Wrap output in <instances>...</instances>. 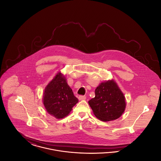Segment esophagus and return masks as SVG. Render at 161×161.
<instances>
[{"label":"esophagus","mask_w":161,"mask_h":161,"mask_svg":"<svg viewBox=\"0 0 161 161\" xmlns=\"http://www.w3.org/2000/svg\"><path fill=\"white\" fill-rule=\"evenodd\" d=\"M86 99V97L85 96H83V95H80L78 97V100H80V101L85 100Z\"/></svg>","instance_id":"1"}]
</instances>
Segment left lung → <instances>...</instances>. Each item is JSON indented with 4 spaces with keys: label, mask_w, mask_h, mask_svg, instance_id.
Here are the masks:
<instances>
[{
    "label": "left lung",
    "mask_w": 161,
    "mask_h": 161,
    "mask_svg": "<svg viewBox=\"0 0 161 161\" xmlns=\"http://www.w3.org/2000/svg\"><path fill=\"white\" fill-rule=\"evenodd\" d=\"M95 97L89 101L95 116L103 121L119 118L125 108L123 92L114 80L103 82L95 91Z\"/></svg>",
    "instance_id": "obj_1"
}]
</instances>
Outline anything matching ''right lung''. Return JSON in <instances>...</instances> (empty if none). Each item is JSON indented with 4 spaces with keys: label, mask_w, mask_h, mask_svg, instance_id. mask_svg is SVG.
I'll list each match as a JSON object with an SVG mask.
<instances>
[{
    "label": "right lung",
    "mask_w": 161,
    "mask_h": 161,
    "mask_svg": "<svg viewBox=\"0 0 161 161\" xmlns=\"http://www.w3.org/2000/svg\"><path fill=\"white\" fill-rule=\"evenodd\" d=\"M43 101L47 113L57 119L69 115L72 107L78 102L61 72L57 74L46 86Z\"/></svg>",
    "instance_id": "right-lung-1"
}]
</instances>
